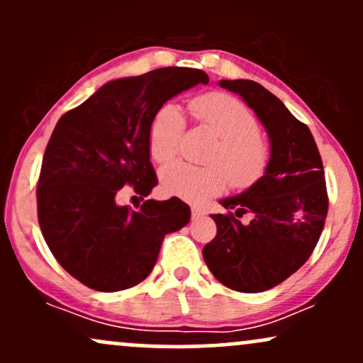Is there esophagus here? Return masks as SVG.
<instances>
[{"label":"esophagus","mask_w":363,"mask_h":363,"mask_svg":"<svg viewBox=\"0 0 363 363\" xmlns=\"http://www.w3.org/2000/svg\"><path fill=\"white\" fill-rule=\"evenodd\" d=\"M203 215H205V211H203L201 208H198V206H193V208H191V216H193V220L201 218Z\"/></svg>","instance_id":"1"}]
</instances>
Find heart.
Returning a JSON list of instances; mask_svg holds the SVG:
<instances>
[{
  "label": "heart",
  "instance_id": "obj_1",
  "mask_svg": "<svg viewBox=\"0 0 363 363\" xmlns=\"http://www.w3.org/2000/svg\"><path fill=\"white\" fill-rule=\"evenodd\" d=\"M191 114L201 128L218 138L206 153V167L176 162L160 172L162 191L189 203H203L222 194L228 182L234 189H247L261 181L272 150L259 133V121L239 99L228 94H205L189 104ZM184 118L176 104H164L148 129L150 157L158 164L174 160L181 150Z\"/></svg>",
  "mask_w": 363,
  "mask_h": 363
}]
</instances>
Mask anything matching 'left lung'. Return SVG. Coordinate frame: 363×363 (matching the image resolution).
Masks as SVG:
<instances>
[{
  "label": "left lung",
  "mask_w": 363,
  "mask_h": 363,
  "mask_svg": "<svg viewBox=\"0 0 363 363\" xmlns=\"http://www.w3.org/2000/svg\"><path fill=\"white\" fill-rule=\"evenodd\" d=\"M220 86L256 112L272 141V158L261 181L220 201L228 211L211 215L216 235L203 257L225 286L257 294L280 285L311 257L328 215L326 179L311 129L280 99L251 80H222ZM244 213H253L247 225L236 220Z\"/></svg>",
  "instance_id": "8db88e82"
}]
</instances>
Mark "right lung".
<instances>
[{"instance_id":"add662e5","label":"right lung","mask_w":363,"mask_h":363,"mask_svg":"<svg viewBox=\"0 0 363 363\" xmlns=\"http://www.w3.org/2000/svg\"><path fill=\"white\" fill-rule=\"evenodd\" d=\"M210 82L194 68L153 69L106 83L57 121L45 147L37 216L45 244L73 278L89 289L119 291L152 273L165 235L189 223L179 198L147 199L140 210L118 205L121 187L152 193L148 129L174 95Z\"/></svg>"}]
</instances>
